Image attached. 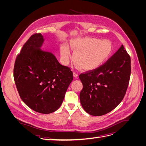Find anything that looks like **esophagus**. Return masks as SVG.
I'll return each instance as SVG.
<instances>
[{"label": "esophagus", "instance_id": "1", "mask_svg": "<svg viewBox=\"0 0 146 146\" xmlns=\"http://www.w3.org/2000/svg\"><path fill=\"white\" fill-rule=\"evenodd\" d=\"M74 77L75 78H77L78 77V72L77 71H74Z\"/></svg>", "mask_w": 146, "mask_h": 146}]
</instances>
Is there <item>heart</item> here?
I'll return each instance as SVG.
<instances>
[{
	"label": "heart",
	"instance_id": "b5f03b06",
	"mask_svg": "<svg viewBox=\"0 0 146 146\" xmlns=\"http://www.w3.org/2000/svg\"><path fill=\"white\" fill-rule=\"evenodd\" d=\"M74 51V61L79 67L87 70L98 68L108 58L112 50L111 43L107 39L96 38H79L70 41ZM61 55L68 61L70 56L69 47L66 44L61 46Z\"/></svg>",
	"mask_w": 146,
	"mask_h": 146
}]
</instances>
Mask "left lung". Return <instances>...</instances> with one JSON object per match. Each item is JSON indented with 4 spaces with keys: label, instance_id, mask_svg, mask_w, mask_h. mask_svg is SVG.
Listing matches in <instances>:
<instances>
[{
    "label": "left lung",
    "instance_id": "left-lung-1",
    "mask_svg": "<svg viewBox=\"0 0 146 146\" xmlns=\"http://www.w3.org/2000/svg\"><path fill=\"white\" fill-rule=\"evenodd\" d=\"M130 74V57L123 45L105 64L81 74L80 100L84 110L95 116L112 111L125 94Z\"/></svg>",
    "mask_w": 146,
    "mask_h": 146
}]
</instances>
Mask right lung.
Instances as JSON below:
<instances>
[{
  "label": "right lung",
  "instance_id": "add662e5",
  "mask_svg": "<svg viewBox=\"0 0 146 146\" xmlns=\"http://www.w3.org/2000/svg\"><path fill=\"white\" fill-rule=\"evenodd\" d=\"M44 41L41 33L29 38L16 57L13 75L24 102L35 111L48 114L60 108L73 73L52 53L41 49Z\"/></svg>",
  "mask_w": 146,
  "mask_h": 146
}]
</instances>
